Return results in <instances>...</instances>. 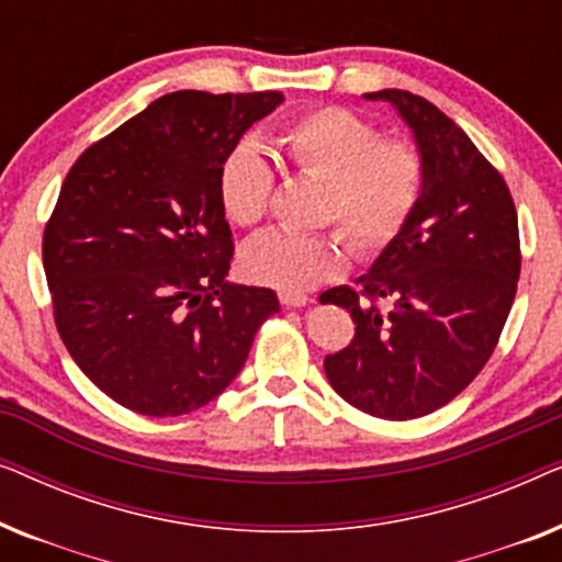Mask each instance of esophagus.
I'll return each mask as SVG.
<instances>
[{
  "label": "esophagus",
  "mask_w": 562,
  "mask_h": 562,
  "mask_svg": "<svg viewBox=\"0 0 562 562\" xmlns=\"http://www.w3.org/2000/svg\"><path fill=\"white\" fill-rule=\"evenodd\" d=\"M279 302L286 306V310H299V306H306V299L304 294H279Z\"/></svg>",
  "instance_id": "1"
}]
</instances>
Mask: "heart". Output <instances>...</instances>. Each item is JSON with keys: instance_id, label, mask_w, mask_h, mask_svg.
Returning <instances> with one entry per match:
<instances>
[{"instance_id": "b5f03b06", "label": "heart", "mask_w": 562, "mask_h": 562, "mask_svg": "<svg viewBox=\"0 0 562 562\" xmlns=\"http://www.w3.org/2000/svg\"><path fill=\"white\" fill-rule=\"evenodd\" d=\"M276 148L299 173L325 181L322 220L337 222L360 258H373L402 235L417 210L425 166L406 140H379V130L345 106H319L286 122ZM276 173L256 140H237L222 158L217 196L225 217L252 227L266 217ZM345 266V250L333 235L263 233L240 250L248 281L302 294L333 281Z\"/></svg>"}]
</instances>
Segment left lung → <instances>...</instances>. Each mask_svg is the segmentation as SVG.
I'll use <instances>...</instances> for the list:
<instances>
[{"instance_id":"8db88e82","label":"left lung","mask_w":562,"mask_h":562,"mask_svg":"<svg viewBox=\"0 0 562 562\" xmlns=\"http://www.w3.org/2000/svg\"><path fill=\"white\" fill-rule=\"evenodd\" d=\"M417 140L425 183L402 235L358 289L319 296L350 312L356 337L325 358L333 389L381 419H417L452 402L486 366L517 294V210L502 173L425 97L371 91ZM390 310L383 313L380 302Z\"/></svg>"}]
</instances>
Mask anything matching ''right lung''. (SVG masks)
<instances>
[{
    "mask_svg": "<svg viewBox=\"0 0 562 562\" xmlns=\"http://www.w3.org/2000/svg\"><path fill=\"white\" fill-rule=\"evenodd\" d=\"M281 91H173L89 145L43 233L53 319L87 379L130 412L210 404L279 312L271 289L229 283L235 245L217 171Z\"/></svg>",
    "mask_w": 562,
    "mask_h": 562,
    "instance_id": "add662e5",
    "label": "right lung"
}]
</instances>
